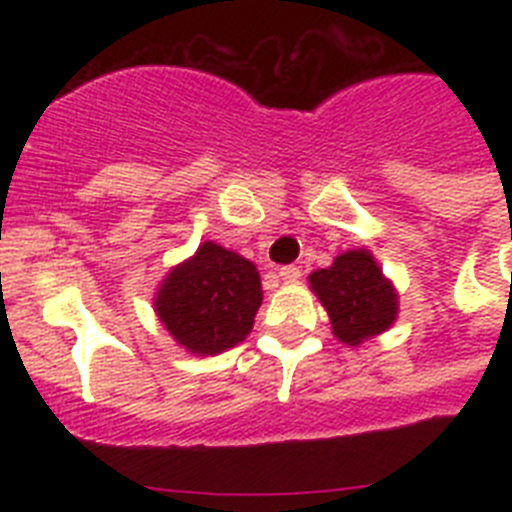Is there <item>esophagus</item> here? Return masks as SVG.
Instances as JSON below:
<instances>
[{
  "label": "esophagus",
  "mask_w": 512,
  "mask_h": 512,
  "mask_svg": "<svg viewBox=\"0 0 512 512\" xmlns=\"http://www.w3.org/2000/svg\"><path fill=\"white\" fill-rule=\"evenodd\" d=\"M279 277H282L284 282H297V279L302 277V271L300 266H282V269H279Z\"/></svg>",
  "instance_id": "34e87169"
}]
</instances>
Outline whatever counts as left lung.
Returning a JSON list of instances; mask_svg holds the SVG:
<instances>
[{"label":"left lung","mask_w":512,"mask_h":512,"mask_svg":"<svg viewBox=\"0 0 512 512\" xmlns=\"http://www.w3.org/2000/svg\"><path fill=\"white\" fill-rule=\"evenodd\" d=\"M333 323V333L348 346L377 336L392 325L397 315V297L382 277L369 251H348L333 266L310 274Z\"/></svg>","instance_id":"left-lung-1"}]
</instances>
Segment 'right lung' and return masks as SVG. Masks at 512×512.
Here are the masks:
<instances>
[{
	"label": "right lung",
	"mask_w": 512,
	"mask_h": 512,
	"mask_svg": "<svg viewBox=\"0 0 512 512\" xmlns=\"http://www.w3.org/2000/svg\"><path fill=\"white\" fill-rule=\"evenodd\" d=\"M261 305V279L251 261L202 243L158 289L156 312L192 354H220L251 333Z\"/></svg>",
	"instance_id": "obj_1"
}]
</instances>
